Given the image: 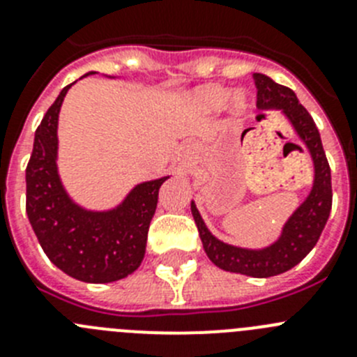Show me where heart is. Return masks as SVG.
<instances>
[{"mask_svg": "<svg viewBox=\"0 0 357 357\" xmlns=\"http://www.w3.org/2000/svg\"><path fill=\"white\" fill-rule=\"evenodd\" d=\"M195 103L206 112H218L229 105L230 112L234 116H243L250 109V98L245 91H234L230 94V89L222 85H209L200 89L195 94Z\"/></svg>", "mask_w": 357, "mask_h": 357, "instance_id": "heart-1", "label": "heart"}]
</instances>
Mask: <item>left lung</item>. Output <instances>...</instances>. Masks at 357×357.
<instances>
[{"label":"left lung","instance_id":"8db88e82","mask_svg":"<svg viewBox=\"0 0 357 357\" xmlns=\"http://www.w3.org/2000/svg\"><path fill=\"white\" fill-rule=\"evenodd\" d=\"M254 80L257 87V109L261 112L280 110L291 123L301 143L309 151L314 166L313 188L307 198L288 218L279 239L264 248H241L223 243L222 239L211 234L195 202H191V213L197 222L204 250L218 268L225 272L264 279L288 272L313 250L329 218L333 206V188L331 168L321 146L320 132L311 114L298 103L296 94L289 87L277 84L261 73H255ZM261 116L264 118V114Z\"/></svg>","mask_w":357,"mask_h":357}]
</instances>
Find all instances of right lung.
I'll return each mask as SVG.
<instances>
[{
    "label": "right lung",
    "instance_id": "add662e5",
    "mask_svg": "<svg viewBox=\"0 0 357 357\" xmlns=\"http://www.w3.org/2000/svg\"><path fill=\"white\" fill-rule=\"evenodd\" d=\"M71 85L61 91L36 130L26 166V214L44 254L56 268L82 282L105 284L139 268L159 188L169 176L141 182L114 209L89 211L73 202L56 168L59 112Z\"/></svg>",
    "mask_w": 357,
    "mask_h": 357
}]
</instances>
